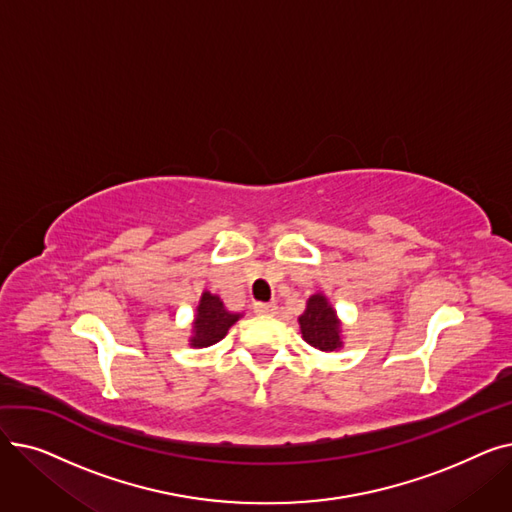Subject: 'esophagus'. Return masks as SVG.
<instances>
[{
	"label": "esophagus",
	"instance_id": "obj_1",
	"mask_svg": "<svg viewBox=\"0 0 512 512\" xmlns=\"http://www.w3.org/2000/svg\"><path fill=\"white\" fill-rule=\"evenodd\" d=\"M278 311L276 303H255V313L259 315H274Z\"/></svg>",
	"mask_w": 512,
	"mask_h": 512
}]
</instances>
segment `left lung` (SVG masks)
Returning <instances> with one entry per match:
<instances>
[{
  "mask_svg": "<svg viewBox=\"0 0 512 512\" xmlns=\"http://www.w3.org/2000/svg\"><path fill=\"white\" fill-rule=\"evenodd\" d=\"M299 326L303 340L321 353H334L344 346L342 319L324 292H315L307 299V307L299 315Z\"/></svg>",
  "mask_w": 512,
  "mask_h": 512,
  "instance_id": "1",
  "label": "left lung"
}]
</instances>
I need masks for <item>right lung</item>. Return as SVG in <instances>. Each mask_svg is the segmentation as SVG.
Segmentation results:
<instances>
[{"instance_id":"1","label":"right lung","mask_w":512,"mask_h":512,"mask_svg":"<svg viewBox=\"0 0 512 512\" xmlns=\"http://www.w3.org/2000/svg\"><path fill=\"white\" fill-rule=\"evenodd\" d=\"M240 317L242 313H234L226 309L224 301L218 297V294L203 290L199 305L195 309L188 344L193 348H207L215 342H220Z\"/></svg>"}]
</instances>
